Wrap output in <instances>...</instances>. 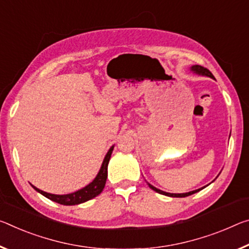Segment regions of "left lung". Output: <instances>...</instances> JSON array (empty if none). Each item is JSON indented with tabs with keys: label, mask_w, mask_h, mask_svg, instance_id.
I'll return each mask as SVG.
<instances>
[{
	"label": "left lung",
	"mask_w": 249,
	"mask_h": 249,
	"mask_svg": "<svg viewBox=\"0 0 249 249\" xmlns=\"http://www.w3.org/2000/svg\"><path fill=\"white\" fill-rule=\"evenodd\" d=\"M191 71H192V72L196 73V74H198V75H204V76H208V77L214 78V75H213V74L210 72V71H208L207 69L203 68V66H200V65H193L192 68H191ZM147 184H148V186L153 189V191H155L156 193H159V194L166 195V196H169V197H186V196H189V195L195 194V193L199 192L200 189L205 188V186H204V187H202V188L195 189V191H192V192H188V193H183V194H173V193H166V192L160 191V189L156 188V187H154L153 185H151L149 183H147Z\"/></svg>",
	"instance_id": "left-lung-1"
}]
</instances>
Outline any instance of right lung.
<instances>
[{
    "mask_svg": "<svg viewBox=\"0 0 249 249\" xmlns=\"http://www.w3.org/2000/svg\"><path fill=\"white\" fill-rule=\"evenodd\" d=\"M113 149H114V146H112V147L108 149L107 154L105 155L103 163H102L100 172H98V174L96 175L95 178H94V180L92 183H89L88 186L80 189V191L71 193V194H66V195H55V194H50V193L43 192L41 189L33 186V185L32 187L35 189V191L38 192L39 194L45 196L46 198H49L55 203H58L62 205H78V204L88 202V200L94 198V197H96L97 195H100L102 191L104 189L106 178H107L108 161L110 159V155H112Z\"/></svg>",
    "mask_w": 249,
    "mask_h": 249,
    "instance_id": "obj_1",
    "label": "right lung"
}]
</instances>
